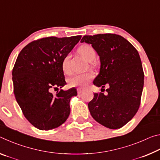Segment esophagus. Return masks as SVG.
<instances>
[{
  "instance_id": "obj_1",
  "label": "esophagus",
  "mask_w": 160,
  "mask_h": 160,
  "mask_svg": "<svg viewBox=\"0 0 160 160\" xmlns=\"http://www.w3.org/2000/svg\"><path fill=\"white\" fill-rule=\"evenodd\" d=\"M77 92H78V94H81L83 92V90H82L81 88H78L77 89Z\"/></svg>"
}]
</instances>
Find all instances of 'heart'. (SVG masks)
<instances>
[{"label": "heart", "instance_id": "obj_1", "mask_svg": "<svg viewBox=\"0 0 160 160\" xmlns=\"http://www.w3.org/2000/svg\"><path fill=\"white\" fill-rule=\"evenodd\" d=\"M79 53L82 57L88 62H92L95 58L96 53L94 48L90 45H83L79 48ZM69 55L66 56L62 61V69L65 73H68L69 68ZM93 75L91 73H82L75 75L69 79V84L72 87H81L85 88L90 83L92 79Z\"/></svg>", "mask_w": 160, "mask_h": 160}]
</instances>
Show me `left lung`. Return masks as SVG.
Listing matches in <instances>:
<instances>
[{
	"instance_id": "obj_1",
	"label": "left lung",
	"mask_w": 160,
	"mask_h": 160,
	"mask_svg": "<svg viewBox=\"0 0 160 160\" xmlns=\"http://www.w3.org/2000/svg\"><path fill=\"white\" fill-rule=\"evenodd\" d=\"M80 42L91 44L100 59L99 73L94 85L109 86L107 95L94 93L88 108L99 123L110 129L123 127L139 109L144 85L141 60L135 47L115 34L86 35Z\"/></svg>"
}]
</instances>
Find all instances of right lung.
I'll list each match as a JSON object with an SVG mask.
<instances>
[{
  "instance_id": "1",
  "label": "right lung",
  "mask_w": 160,
  "mask_h": 160,
  "mask_svg": "<svg viewBox=\"0 0 160 160\" xmlns=\"http://www.w3.org/2000/svg\"><path fill=\"white\" fill-rule=\"evenodd\" d=\"M80 39V35L42 38L19 53L12 72L14 94L24 116L38 129L57 128L69 116L70 98L77 95L76 89L61 90L56 95L50 90L66 84L62 61Z\"/></svg>"
}]
</instances>
